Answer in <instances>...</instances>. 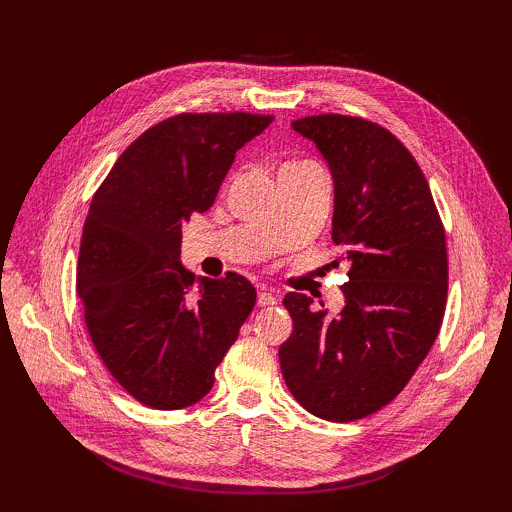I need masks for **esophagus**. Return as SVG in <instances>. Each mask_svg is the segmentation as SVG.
<instances>
[{"mask_svg": "<svg viewBox=\"0 0 512 512\" xmlns=\"http://www.w3.org/2000/svg\"><path fill=\"white\" fill-rule=\"evenodd\" d=\"M257 306H259V308L277 306V297L270 295V292H259V295H257Z\"/></svg>", "mask_w": 512, "mask_h": 512, "instance_id": "34e87169", "label": "esophagus"}]
</instances>
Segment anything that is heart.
<instances>
[{
	"instance_id": "obj_1",
	"label": "heart",
	"mask_w": 512,
	"mask_h": 512,
	"mask_svg": "<svg viewBox=\"0 0 512 512\" xmlns=\"http://www.w3.org/2000/svg\"><path fill=\"white\" fill-rule=\"evenodd\" d=\"M314 162H308V160H290V162H286L284 167H281V171H286V169H303V167H312Z\"/></svg>"
}]
</instances>
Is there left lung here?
Wrapping results in <instances>:
<instances>
[{
	"instance_id": "8db88e82",
	"label": "left lung",
	"mask_w": 512,
	"mask_h": 512,
	"mask_svg": "<svg viewBox=\"0 0 512 512\" xmlns=\"http://www.w3.org/2000/svg\"><path fill=\"white\" fill-rule=\"evenodd\" d=\"M290 127L328 162L332 242L350 270L339 314L301 292L284 297L281 374L312 416L350 422L394 400L429 354L447 306V242L427 178L385 127L341 114Z\"/></svg>"
}]
</instances>
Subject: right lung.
Returning a JSON list of instances; mask_svg holds the SVG:
<instances>
[{"instance_id": "1", "label": "right lung", "mask_w": 512, "mask_h": 512, "mask_svg": "<svg viewBox=\"0 0 512 512\" xmlns=\"http://www.w3.org/2000/svg\"><path fill=\"white\" fill-rule=\"evenodd\" d=\"M273 116L180 114L134 140L85 217L76 290L101 361L151 409H184L255 308L242 275L195 277L180 264L182 224L215 202L237 149Z\"/></svg>"}]
</instances>
